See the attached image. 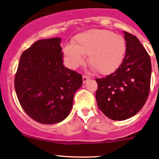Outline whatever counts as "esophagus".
I'll use <instances>...</instances> for the list:
<instances>
[{
    "instance_id": "esophagus-1",
    "label": "esophagus",
    "mask_w": 159,
    "mask_h": 159,
    "mask_svg": "<svg viewBox=\"0 0 159 159\" xmlns=\"http://www.w3.org/2000/svg\"><path fill=\"white\" fill-rule=\"evenodd\" d=\"M82 79H83V82L84 83H85L86 81H88V80L89 79V78L88 76H85V75H83V77H82Z\"/></svg>"
}]
</instances>
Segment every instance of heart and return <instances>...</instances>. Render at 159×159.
<instances>
[{"label": "heart", "mask_w": 159, "mask_h": 159, "mask_svg": "<svg viewBox=\"0 0 159 159\" xmlns=\"http://www.w3.org/2000/svg\"><path fill=\"white\" fill-rule=\"evenodd\" d=\"M127 51L125 39L108 30L91 29L78 34L73 44L64 47L65 60L76 69L84 63L85 55L92 69L101 75H110L122 63Z\"/></svg>", "instance_id": "b5f03b06"}]
</instances>
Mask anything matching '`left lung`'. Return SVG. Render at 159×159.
Listing matches in <instances>:
<instances>
[{
  "label": "left lung",
  "instance_id": "1",
  "mask_svg": "<svg viewBox=\"0 0 159 159\" xmlns=\"http://www.w3.org/2000/svg\"><path fill=\"white\" fill-rule=\"evenodd\" d=\"M123 33L127 51L122 63L114 73L95 79L98 106L115 121L128 119L142 109L148 98L152 75L146 50L135 36Z\"/></svg>",
  "mask_w": 159,
  "mask_h": 159
}]
</instances>
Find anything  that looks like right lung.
I'll use <instances>...</instances> for the list:
<instances>
[{
  "mask_svg": "<svg viewBox=\"0 0 159 159\" xmlns=\"http://www.w3.org/2000/svg\"><path fill=\"white\" fill-rule=\"evenodd\" d=\"M60 38L39 40L22 53L14 88L24 111L41 124H56L69 115L82 76L65 68Z\"/></svg>",
  "mask_w": 159,
  "mask_h": 159,
  "instance_id": "add662e5",
  "label": "right lung"
}]
</instances>
